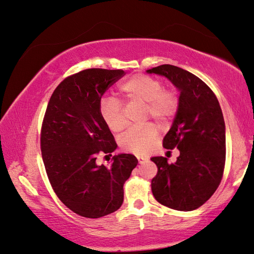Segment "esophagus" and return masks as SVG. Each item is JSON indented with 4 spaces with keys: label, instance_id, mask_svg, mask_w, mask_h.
Segmentation results:
<instances>
[{
    "label": "esophagus",
    "instance_id": "34e87169",
    "mask_svg": "<svg viewBox=\"0 0 254 254\" xmlns=\"http://www.w3.org/2000/svg\"><path fill=\"white\" fill-rule=\"evenodd\" d=\"M136 158H137V160H138V163H139V164H144L145 161L147 160V159L145 158V157H142V156H136Z\"/></svg>",
    "mask_w": 254,
    "mask_h": 254
}]
</instances>
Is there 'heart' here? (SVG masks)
<instances>
[{"mask_svg": "<svg viewBox=\"0 0 254 254\" xmlns=\"http://www.w3.org/2000/svg\"><path fill=\"white\" fill-rule=\"evenodd\" d=\"M123 102L141 101L146 104V115L155 120L165 122L175 115L178 107L177 95L172 90L163 89L159 79L147 75H134L120 85ZM100 116L112 133H119L127 127L120 101L104 98L100 102ZM158 132L153 124L142 128H131L122 136L120 145L127 152L145 154L149 152L157 139Z\"/></svg>", "mask_w": 254, "mask_h": 254, "instance_id": "b5f03b06", "label": "heart"}]
</instances>
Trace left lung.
<instances>
[{
    "instance_id": "obj_1",
    "label": "left lung",
    "mask_w": 254,
    "mask_h": 254,
    "mask_svg": "<svg viewBox=\"0 0 254 254\" xmlns=\"http://www.w3.org/2000/svg\"><path fill=\"white\" fill-rule=\"evenodd\" d=\"M164 76L179 91L178 109L163 146L179 149L174 164L156 156L158 172L152 180L157 201L177 210L196 209L213 195L222 180L226 158V127L219 102L195 75L170 64L146 71Z\"/></svg>"
}]
</instances>
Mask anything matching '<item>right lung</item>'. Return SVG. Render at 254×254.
I'll list each match as a JSON object with an SVG mask.
<instances>
[{"mask_svg": "<svg viewBox=\"0 0 254 254\" xmlns=\"http://www.w3.org/2000/svg\"><path fill=\"white\" fill-rule=\"evenodd\" d=\"M122 69L88 68L68 76L50 98L41 128V153L48 178L60 201L79 216L99 218L123 203V185L137 165L118 154L109 166L97 154L118 145L100 116L101 97L123 76Z\"/></svg>", "mask_w": 254, "mask_h": 254, "instance_id": "1", "label": "right lung"}]
</instances>
